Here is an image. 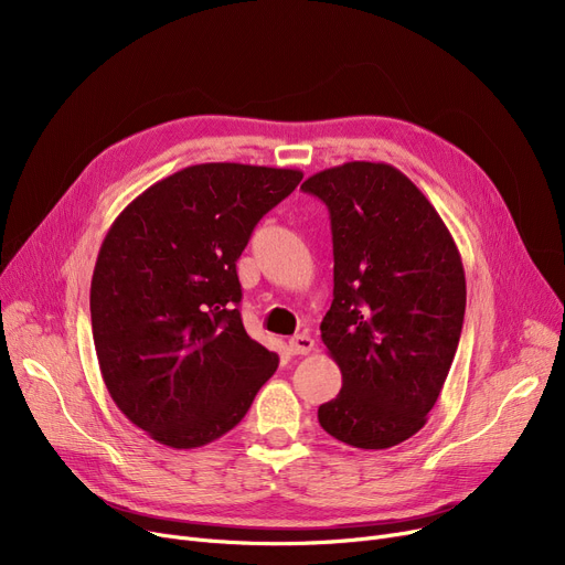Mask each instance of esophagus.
I'll list each match as a JSON object with an SVG mask.
<instances>
[{
	"label": "esophagus",
	"mask_w": 565,
	"mask_h": 565,
	"mask_svg": "<svg viewBox=\"0 0 565 565\" xmlns=\"http://www.w3.org/2000/svg\"><path fill=\"white\" fill-rule=\"evenodd\" d=\"M313 348V339L309 334H295L288 339L290 354H309Z\"/></svg>",
	"instance_id": "obj_1"
}]
</instances>
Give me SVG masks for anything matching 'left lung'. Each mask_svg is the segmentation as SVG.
Returning a JSON list of instances; mask_svg holds the SVG:
<instances>
[{
	"label": "left lung",
	"instance_id": "obj_1",
	"mask_svg": "<svg viewBox=\"0 0 565 565\" xmlns=\"http://www.w3.org/2000/svg\"><path fill=\"white\" fill-rule=\"evenodd\" d=\"M302 190L330 211L334 300L320 339L343 387L318 422L354 449L419 433L456 358L467 286L454 237L409 178L384 162H345Z\"/></svg>",
	"mask_w": 565,
	"mask_h": 565
}]
</instances>
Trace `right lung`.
Segmentation results:
<instances>
[{
    "mask_svg": "<svg viewBox=\"0 0 565 565\" xmlns=\"http://www.w3.org/2000/svg\"><path fill=\"white\" fill-rule=\"evenodd\" d=\"M298 169L192 164L114 220L92 279L105 387L126 417L171 449H196L243 422L279 366L243 328L235 260Z\"/></svg>",
    "mask_w": 565,
    "mask_h": 565,
    "instance_id": "obj_1",
    "label": "right lung"
}]
</instances>
